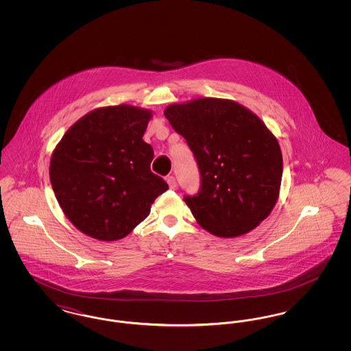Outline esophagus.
I'll list each match as a JSON object with an SVG mask.
<instances>
[{"label":"esophagus","mask_w":351,"mask_h":351,"mask_svg":"<svg viewBox=\"0 0 351 351\" xmlns=\"http://www.w3.org/2000/svg\"><path fill=\"white\" fill-rule=\"evenodd\" d=\"M167 183L169 185V188L172 189V188H175L176 186V179H175V176H167Z\"/></svg>","instance_id":"1"}]
</instances>
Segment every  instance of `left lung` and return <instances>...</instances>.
Instances as JSON below:
<instances>
[{
  "label": "left lung",
  "mask_w": 351,
  "mask_h": 351,
  "mask_svg": "<svg viewBox=\"0 0 351 351\" xmlns=\"http://www.w3.org/2000/svg\"><path fill=\"white\" fill-rule=\"evenodd\" d=\"M165 116L200 169L199 193L184 201L201 228L230 238L268 217L279 197L283 156L259 117L235 101L212 97L172 104Z\"/></svg>",
  "instance_id": "1"
}]
</instances>
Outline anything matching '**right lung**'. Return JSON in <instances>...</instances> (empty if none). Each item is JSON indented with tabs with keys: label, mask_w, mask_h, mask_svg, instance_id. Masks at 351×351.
Returning a JSON list of instances; mask_svg holds the SVG:
<instances>
[{
	"label": "right lung",
	"mask_w": 351,
	"mask_h": 351,
	"mask_svg": "<svg viewBox=\"0 0 351 351\" xmlns=\"http://www.w3.org/2000/svg\"><path fill=\"white\" fill-rule=\"evenodd\" d=\"M151 112L133 105L99 108L73 123L52 152L50 180L68 219L84 234L117 241L150 215L168 184L150 169L142 138Z\"/></svg>",
	"instance_id": "add662e5"
}]
</instances>
